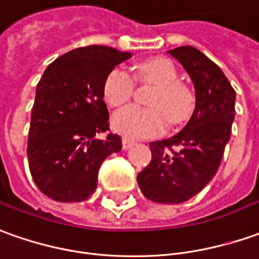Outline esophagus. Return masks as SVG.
Instances as JSON below:
<instances>
[{
    "label": "esophagus",
    "instance_id": "34e87169",
    "mask_svg": "<svg viewBox=\"0 0 259 259\" xmlns=\"http://www.w3.org/2000/svg\"><path fill=\"white\" fill-rule=\"evenodd\" d=\"M133 145H134L133 140H130V138H126V137H124V138H122V148H124V150L131 148Z\"/></svg>",
    "mask_w": 259,
    "mask_h": 259
}]
</instances>
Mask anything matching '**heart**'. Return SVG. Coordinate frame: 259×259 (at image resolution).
Returning a JSON list of instances; mask_svg holds the SVG:
<instances>
[{"label": "heart", "instance_id": "1", "mask_svg": "<svg viewBox=\"0 0 259 259\" xmlns=\"http://www.w3.org/2000/svg\"><path fill=\"white\" fill-rule=\"evenodd\" d=\"M135 78L142 84L155 85L157 90L148 100L151 108L128 107L117 112L112 125L118 133L131 138H147L161 134L168 125L185 124L195 109V97L190 87L180 82V72L172 61L151 58L137 65ZM135 79L124 68L109 72L102 94L112 108H121L133 98Z\"/></svg>", "mask_w": 259, "mask_h": 259}]
</instances>
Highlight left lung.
I'll return each instance as SVG.
<instances>
[{"label":"left lung","instance_id":"obj_1","mask_svg":"<svg viewBox=\"0 0 259 259\" xmlns=\"http://www.w3.org/2000/svg\"><path fill=\"white\" fill-rule=\"evenodd\" d=\"M187 69L195 87V109L181 133L150 142L151 162L137 177L154 202L181 204L214 178L230 140L235 91L221 68L199 50L185 45L168 51Z\"/></svg>","mask_w":259,"mask_h":259}]
</instances>
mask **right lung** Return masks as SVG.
<instances>
[{"mask_svg": "<svg viewBox=\"0 0 259 259\" xmlns=\"http://www.w3.org/2000/svg\"><path fill=\"white\" fill-rule=\"evenodd\" d=\"M130 57L90 45L64 54L44 71L31 112L27 155L32 180L48 198H90L104 159L122 148L121 137L109 133L102 88L115 65Z\"/></svg>", "mask_w": 259, "mask_h": 259, "instance_id": "add662e5", "label": "right lung"}]
</instances>
